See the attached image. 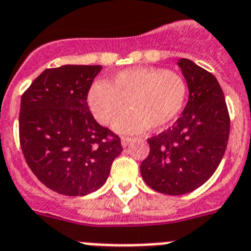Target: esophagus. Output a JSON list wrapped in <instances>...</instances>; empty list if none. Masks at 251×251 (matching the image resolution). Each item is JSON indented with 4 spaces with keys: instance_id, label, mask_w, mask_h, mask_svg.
<instances>
[{
    "instance_id": "obj_1",
    "label": "esophagus",
    "mask_w": 251,
    "mask_h": 251,
    "mask_svg": "<svg viewBox=\"0 0 251 251\" xmlns=\"http://www.w3.org/2000/svg\"><path fill=\"white\" fill-rule=\"evenodd\" d=\"M131 140H132V138H130V136H123V138H121V144H123V147H127L128 144L131 143Z\"/></svg>"
}]
</instances>
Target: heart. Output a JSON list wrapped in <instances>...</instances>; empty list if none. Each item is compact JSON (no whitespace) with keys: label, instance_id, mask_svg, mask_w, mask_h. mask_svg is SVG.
I'll use <instances>...</instances> for the list:
<instances>
[{"label":"heart","instance_id":"obj_1","mask_svg":"<svg viewBox=\"0 0 251 251\" xmlns=\"http://www.w3.org/2000/svg\"><path fill=\"white\" fill-rule=\"evenodd\" d=\"M186 97L187 83L180 74L140 67L119 72L110 82H96L89 89L88 104L97 121L107 126L127 103L130 111L117 120L116 128L134 132L169 125L182 111Z\"/></svg>","mask_w":251,"mask_h":251}]
</instances>
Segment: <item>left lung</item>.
Masks as SVG:
<instances>
[{"label": "left lung", "mask_w": 251, "mask_h": 251, "mask_svg": "<svg viewBox=\"0 0 251 251\" xmlns=\"http://www.w3.org/2000/svg\"><path fill=\"white\" fill-rule=\"evenodd\" d=\"M189 99L172 127L148 139L143 179L164 195H186L210 179L227 147L230 115L225 96L212 73L189 59H180Z\"/></svg>", "instance_id": "1"}]
</instances>
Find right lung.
<instances>
[{"label": "right lung", "instance_id": "add662e5", "mask_svg": "<svg viewBox=\"0 0 251 251\" xmlns=\"http://www.w3.org/2000/svg\"><path fill=\"white\" fill-rule=\"evenodd\" d=\"M101 69H45L21 96L19 135L25 160L36 178L59 195L97 191L123 151L119 135L100 125L87 104Z\"/></svg>", "mask_w": 251, "mask_h": 251}]
</instances>
